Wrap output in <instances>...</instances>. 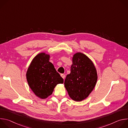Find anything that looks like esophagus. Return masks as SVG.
Returning <instances> with one entry per match:
<instances>
[{"label":"esophagus","mask_w":128,"mask_h":128,"mask_svg":"<svg viewBox=\"0 0 128 128\" xmlns=\"http://www.w3.org/2000/svg\"><path fill=\"white\" fill-rule=\"evenodd\" d=\"M61 76L64 80V78H65V75L64 74H61Z\"/></svg>","instance_id":"1"}]
</instances>
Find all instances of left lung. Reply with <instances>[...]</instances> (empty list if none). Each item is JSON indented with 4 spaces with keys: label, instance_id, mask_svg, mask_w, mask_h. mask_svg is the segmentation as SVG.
I'll return each instance as SVG.
<instances>
[{
    "label": "left lung",
    "instance_id": "1",
    "mask_svg": "<svg viewBox=\"0 0 128 128\" xmlns=\"http://www.w3.org/2000/svg\"><path fill=\"white\" fill-rule=\"evenodd\" d=\"M70 70L64 82L65 87L70 98L82 101L88 96L96 86L98 79L96 68L86 54L78 52L72 57Z\"/></svg>",
    "mask_w": 128,
    "mask_h": 128
}]
</instances>
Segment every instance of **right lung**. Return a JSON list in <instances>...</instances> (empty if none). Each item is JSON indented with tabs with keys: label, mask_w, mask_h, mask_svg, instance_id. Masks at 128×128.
I'll return each instance as SVG.
<instances>
[{
	"label": "right lung",
	"mask_w": 128,
	"mask_h": 128,
	"mask_svg": "<svg viewBox=\"0 0 128 128\" xmlns=\"http://www.w3.org/2000/svg\"><path fill=\"white\" fill-rule=\"evenodd\" d=\"M50 54L42 52L38 54L32 60L26 72L28 85L34 94L44 99L51 95L55 86L64 82L49 61Z\"/></svg>",
	"instance_id": "add662e5"
}]
</instances>
